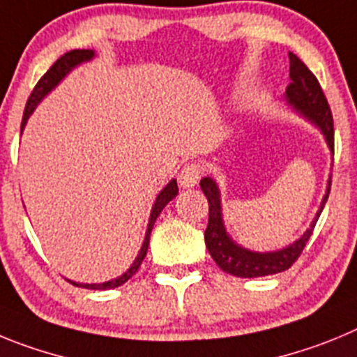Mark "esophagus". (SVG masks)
<instances>
[{"label": "esophagus", "instance_id": "obj_1", "mask_svg": "<svg viewBox=\"0 0 357 357\" xmlns=\"http://www.w3.org/2000/svg\"><path fill=\"white\" fill-rule=\"evenodd\" d=\"M199 179H201V167L195 165V163H188L179 171L178 181L183 188H192V186L197 185Z\"/></svg>", "mask_w": 357, "mask_h": 357}]
</instances>
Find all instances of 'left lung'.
Returning a JSON list of instances; mask_svg holds the SVG:
<instances>
[{
    "label": "left lung",
    "mask_w": 357,
    "mask_h": 357,
    "mask_svg": "<svg viewBox=\"0 0 357 357\" xmlns=\"http://www.w3.org/2000/svg\"><path fill=\"white\" fill-rule=\"evenodd\" d=\"M290 56V85L287 86V101L291 107L310 119L311 123L317 124L326 137L331 153L335 155V128H333V114H331L329 102L320 86L317 76L306 67V63L298 59L297 54L288 53ZM201 188L208 199L210 206V217H208V227L204 231V242H206L208 252L213 261L217 263L224 272L233 274L236 278H261V275H272L278 272L288 271L301 252L306 247L307 240L313 234V227L322 213L326 201L331 192V178L327 183V192L322 199L320 210L314 215L313 222L307 227L306 233L294 242L291 245L284 247L274 252H255V250L243 249L238 243H234L226 233L222 222V208H220V192L217 183L211 178L201 179Z\"/></svg>",
    "instance_id": "obj_1"
}]
</instances>
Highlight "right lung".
Listing matches in <instances>:
<instances>
[{"label":"right lung","mask_w":357,"mask_h":357,"mask_svg":"<svg viewBox=\"0 0 357 357\" xmlns=\"http://www.w3.org/2000/svg\"><path fill=\"white\" fill-rule=\"evenodd\" d=\"M91 59H94V51L92 50H73V51H69V53L62 54V56H60V59L50 67V70H47L43 78L38 79V83L35 85L33 91H31L30 98H28L26 108H24V114H22L21 131H22V128L26 126V121L30 119V115L33 114L35 107H37L38 102L46 98L47 92L53 91L54 86L59 85V83L66 78V75H69L70 70L75 69L76 66H79V63H83V62H89ZM176 195H178V183H176V179H172V181L169 183V185H167L162 192H160L158 197H156L155 204H153V210H151V218H149V224H147L146 240H144V243H142V249H140L139 256H137V259L133 261V265H131L123 275H119V278L112 279V281H107V282H98V284H96V282L94 284H86V282H75V281H69V279H67V281H69L70 284H75V287L86 288V290H110V288L121 287V284H124L128 279L133 278L135 272L139 271L140 263L144 261V258H146V255H147V247H149V234H151V229H153V226H155L156 218H158V215L162 213L163 208L167 206V202L172 201Z\"/></svg>","instance_id":"right-lung-1"}]
</instances>
